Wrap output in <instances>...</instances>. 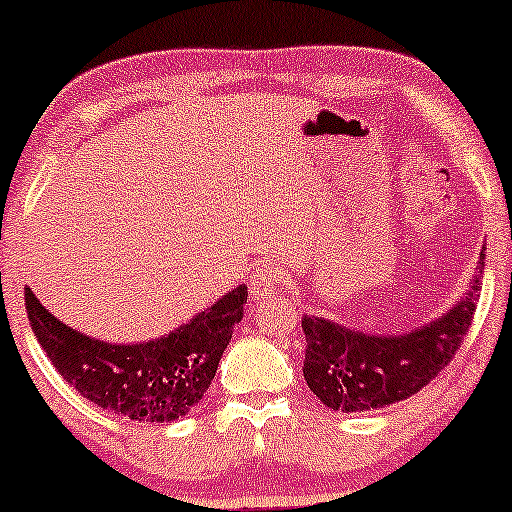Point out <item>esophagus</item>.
I'll use <instances>...</instances> for the list:
<instances>
[{"label":"esophagus","instance_id":"obj_1","mask_svg":"<svg viewBox=\"0 0 512 512\" xmlns=\"http://www.w3.org/2000/svg\"><path fill=\"white\" fill-rule=\"evenodd\" d=\"M281 284H284V272H281L279 267H274V264H267V267L255 269V272L250 274L248 289L255 301H262V298L269 296V293L279 291Z\"/></svg>","mask_w":512,"mask_h":512}]
</instances>
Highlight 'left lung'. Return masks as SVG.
Masks as SVG:
<instances>
[{
	"mask_svg": "<svg viewBox=\"0 0 512 512\" xmlns=\"http://www.w3.org/2000/svg\"><path fill=\"white\" fill-rule=\"evenodd\" d=\"M484 264V250L479 267ZM479 279L455 308L409 334H363L325 317L303 315L305 383L325 407L368 411L402 402L450 363L472 325Z\"/></svg>",
	"mask_w": 512,
	"mask_h": 512,
	"instance_id": "left-lung-1",
	"label": "left lung"
}]
</instances>
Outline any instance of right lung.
Returning <instances> with one entry per match:
<instances>
[{
	"instance_id": "1",
	"label": "right lung",
	"mask_w": 512,
	"mask_h": 512,
	"mask_svg": "<svg viewBox=\"0 0 512 512\" xmlns=\"http://www.w3.org/2000/svg\"><path fill=\"white\" fill-rule=\"evenodd\" d=\"M245 301L248 286L240 284L166 337L108 344L64 325L26 289L31 330L57 373L81 397L137 424H166L199 404L243 317Z\"/></svg>"
}]
</instances>
